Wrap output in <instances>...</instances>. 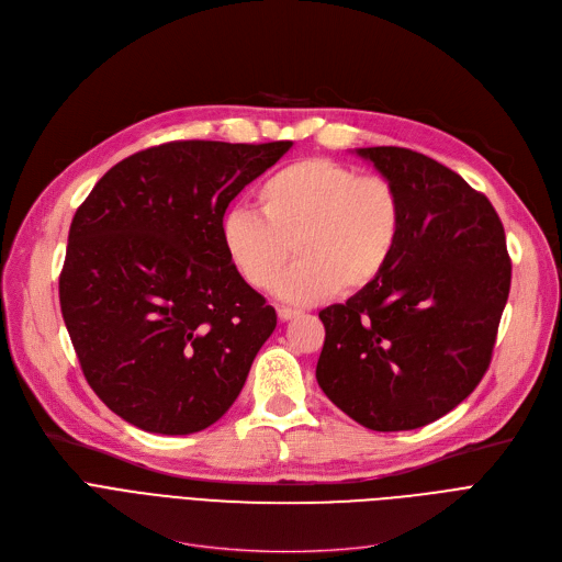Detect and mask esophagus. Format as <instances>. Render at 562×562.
Segmentation results:
<instances>
[{"mask_svg":"<svg viewBox=\"0 0 562 562\" xmlns=\"http://www.w3.org/2000/svg\"><path fill=\"white\" fill-rule=\"evenodd\" d=\"M303 312L301 310H291V307H278V316L280 321H291V318H299Z\"/></svg>","mask_w":562,"mask_h":562,"instance_id":"obj_1","label":"esophagus"}]
</instances>
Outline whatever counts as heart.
<instances>
[{
	"label": "heart",
	"mask_w": 562,
	"mask_h": 562,
	"mask_svg": "<svg viewBox=\"0 0 562 562\" xmlns=\"http://www.w3.org/2000/svg\"><path fill=\"white\" fill-rule=\"evenodd\" d=\"M257 204L261 216L241 206L225 214V255L248 286L266 291L293 246L299 261L278 284V296L293 305L369 286L387 269L403 234V200L387 177L323 157L273 172L257 189Z\"/></svg>",
	"instance_id": "obj_1"
}]
</instances>
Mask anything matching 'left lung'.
<instances>
[{
    "instance_id": "obj_1",
    "label": "left lung",
    "mask_w": 562,
    "mask_h": 562,
    "mask_svg": "<svg viewBox=\"0 0 562 562\" xmlns=\"http://www.w3.org/2000/svg\"><path fill=\"white\" fill-rule=\"evenodd\" d=\"M398 189L403 234L375 282L318 312L316 380L364 428L415 430L485 375L510 291L506 234L490 200L407 147H358Z\"/></svg>"
}]
</instances>
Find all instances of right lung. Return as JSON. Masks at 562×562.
<instances>
[{
	"mask_svg": "<svg viewBox=\"0 0 562 562\" xmlns=\"http://www.w3.org/2000/svg\"><path fill=\"white\" fill-rule=\"evenodd\" d=\"M291 145L147 147L77 210L58 299L88 385L127 424L191 435L239 396L278 316L232 269L221 223Z\"/></svg>",
	"mask_w": 562,
	"mask_h": 562,
	"instance_id": "obj_1",
	"label": "right lung"
}]
</instances>
